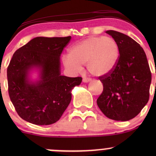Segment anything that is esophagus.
<instances>
[{
    "mask_svg": "<svg viewBox=\"0 0 156 156\" xmlns=\"http://www.w3.org/2000/svg\"><path fill=\"white\" fill-rule=\"evenodd\" d=\"M91 80V78H83V82H84V83H87V82L90 81Z\"/></svg>",
    "mask_w": 156,
    "mask_h": 156,
    "instance_id": "1",
    "label": "esophagus"
}]
</instances>
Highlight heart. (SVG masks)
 <instances>
[{
  "instance_id": "heart-1",
  "label": "heart",
  "mask_w": 156,
  "mask_h": 156,
  "mask_svg": "<svg viewBox=\"0 0 156 156\" xmlns=\"http://www.w3.org/2000/svg\"><path fill=\"white\" fill-rule=\"evenodd\" d=\"M119 49L115 40L108 37H92L72 46L69 55H64L66 67L75 70L81 69L87 64V69L95 76L112 72L117 65Z\"/></svg>"
}]
</instances>
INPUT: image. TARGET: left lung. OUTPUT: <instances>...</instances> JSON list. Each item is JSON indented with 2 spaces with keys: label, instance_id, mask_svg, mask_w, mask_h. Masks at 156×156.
Here are the masks:
<instances>
[{
  "label": "left lung",
  "instance_id": "8db88e82",
  "mask_svg": "<svg viewBox=\"0 0 156 156\" xmlns=\"http://www.w3.org/2000/svg\"><path fill=\"white\" fill-rule=\"evenodd\" d=\"M106 33L117 42L119 57L112 72L98 78L103 90L97 104L109 119L128 121L136 117L149 101L151 71L140 44L120 32Z\"/></svg>",
  "mask_w": 156,
  "mask_h": 156
}]
</instances>
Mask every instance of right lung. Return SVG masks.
I'll return each instance as SVG.
<instances>
[{
    "label": "right lung",
    "mask_w": 156,
    "mask_h": 156,
    "mask_svg": "<svg viewBox=\"0 0 156 156\" xmlns=\"http://www.w3.org/2000/svg\"><path fill=\"white\" fill-rule=\"evenodd\" d=\"M71 37H36L15 52L7 68L8 91L16 112L32 124L56 122L72 98L71 90L80 85L81 77L60 74V55ZM41 69V80L29 82L28 71Z\"/></svg>",
    "instance_id": "obj_1"
}]
</instances>
